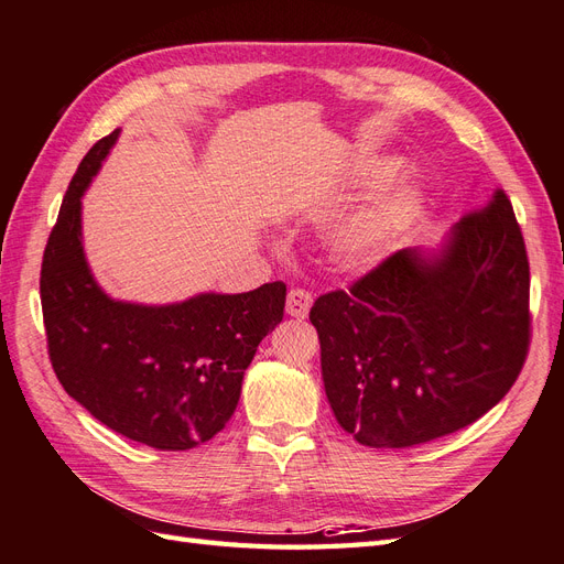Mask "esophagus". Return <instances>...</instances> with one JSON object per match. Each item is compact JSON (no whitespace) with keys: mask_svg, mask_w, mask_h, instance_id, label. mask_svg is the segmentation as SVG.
<instances>
[{"mask_svg":"<svg viewBox=\"0 0 564 564\" xmlns=\"http://www.w3.org/2000/svg\"><path fill=\"white\" fill-rule=\"evenodd\" d=\"M312 307V293L302 291V288H293L291 293L285 297V312L295 316V319H307Z\"/></svg>","mask_w":564,"mask_h":564,"instance_id":"34e87169","label":"esophagus"}]
</instances>
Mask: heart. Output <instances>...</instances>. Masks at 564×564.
Wrapping results in <instances>:
<instances>
[{"instance_id":"b5f03b06","label":"heart","mask_w":564,"mask_h":564,"mask_svg":"<svg viewBox=\"0 0 564 564\" xmlns=\"http://www.w3.org/2000/svg\"><path fill=\"white\" fill-rule=\"evenodd\" d=\"M395 171L393 162H379L367 183H379ZM424 212V193L416 183H400L369 199L343 219L328 236V259L340 271H369L386 262Z\"/></svg>"}]
</instances>
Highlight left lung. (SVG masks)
<instances>
[{
	"label": "left lung",
	"mask_w": 564,
	"mask_h": 564,
	"mask_svg": "<svg viewBox=\"0 0 564 564\" xmlns=\"http://www.w3.org/2000/svg\"><path fill=\"white\" fill-rule=\"evenodd\" d=\"M338 424L369 447H412L484 416L529 350V259L498 191L438 250H400L310 312Z\"/></svg>",
	"instance_id": "left-lung-1"
}]
</instances>
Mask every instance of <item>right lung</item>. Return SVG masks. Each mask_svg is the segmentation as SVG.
Masks as SVG:
<instances>
[{
	"instance_id": "1",
	"label": "right lung",
	"mask_w": 564,
	"mask_h": 564,
	"mask_svg": "<svg viewBox=\"0 0 564 564\" xmlns=\"http://www.w3.org/2000/svg\"><path fill=\"white\" fill-rule=\"evenodd\" d=\"M119 128L93 144L64 195L40 271L56 379L95 420L156 451H191L234 416L257 345L283 319L285 283L173 305L109 297L83 250L80 197Z\"/></svg>"
}]
</instances>
